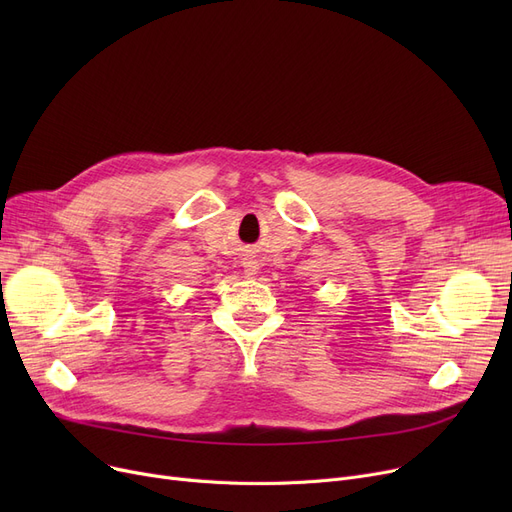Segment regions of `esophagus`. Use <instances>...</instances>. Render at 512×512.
<instances>
[{"label": "esophagus", "mask_w": 512, "mask_h": 512, "mask_svg": "<svg viewBox=\"0 0 512 512\" xmlns=\"http://www.w3.org/2000/svg\"><path fill=\"white\" fill-rule=\"evenodd\" d=\"M242 267H245V276H247V278H253V276L259 272V263H257L255 259L242 261Z\"/></svg>", "instance_id": "esophagus-1"}]
</instances>
